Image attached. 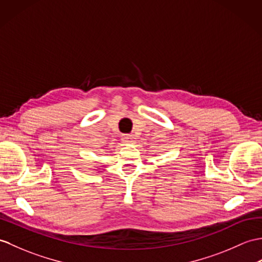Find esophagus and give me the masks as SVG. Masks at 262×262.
I'll return each mask as SVG.
<instances>
[{"label": "esophagus", "instance_id": "obj_1", "mask_svg": "<svg viewBox=\"0 0 262 262\" xmlns=\"http://www.w3.org/2000/svg\"><path fill=\"white\" fill-rule=\"evenodd\" d=\"M121 141H123V143L125 145L134 144V142H135V137H134L133 135H124L123 138H121Z\"/></svg>", "mask_w": 262, "mask_h": 262}]
</instances>
